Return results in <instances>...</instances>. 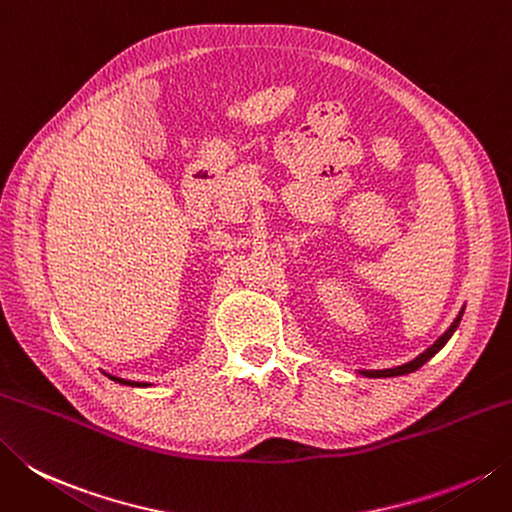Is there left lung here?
I'll list each match as a JSON object with an SVG mask.
<instances>
[{
  "label": "left lung",
  "mask_w": 512,
  "mask_h": 512,
  "mask_svg": "<svg viewBox=\"0 0 512 512\" xmlns=\"http://www.w3.org/2000/svg\"><path fill=\"white\" fill-rule=\"evenodd\" d=\"M464 308H466V306H462V310H459V315L455 317V322L450 324V328L446 330V333H444L442 337H437V342H435L433 346H428V348L424 350V353H419L415 359H410V362H406V364H402V366H395V368H384V370H359V375H364V377H399V375L415 373L417 368H422L430 357H435V355L439 353V350H442V348L448 344V339L453 337V333L457 330L459 322H462Z\"/></svg>",
  "instance_id": "8db88e82"
}]
</instances>
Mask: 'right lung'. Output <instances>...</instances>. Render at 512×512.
<instances>
[{"instance_id":"add662e5","label":"right lung","mask_w":512,"mask_h":512,"mask_svg":"<svg viewBox=\"0 0 512 512\" xmlns=\"http://www.w3.org/2000/svg\"><path fill=\"white\" fill-rule=\"evenodd\" d=\"M108 379H113V382H117V384H124V386H137V388H146V386H150V384H146V382H130V379H122V377H115V375H108Z\"/></svg>"}]
</instances>
